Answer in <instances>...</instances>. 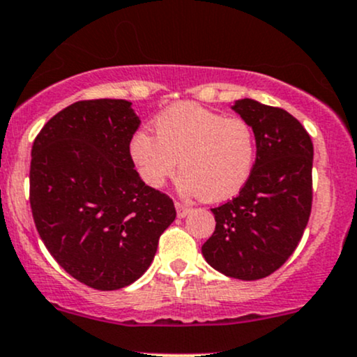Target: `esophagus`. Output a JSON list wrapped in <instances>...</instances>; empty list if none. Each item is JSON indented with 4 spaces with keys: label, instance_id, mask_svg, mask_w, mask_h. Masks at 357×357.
I'll use <instances>...</instances> for the list:
<instances>
[{
    "label": "esophagus",
    "instance_id": "34e87169",
    "mask_svg": "<svg viewBox=\"0 0 357 357\" xmlns=\"http://www.w3.org/2000/svg\"><path fill=\"white\" fill-rule=\"evenodd\" d=\"M175 209H177V218L180 219L185 218V215L190 212V207L183 202H175Z\"/></svg>",
    "mask_w": 357,
    "mask_h": 357
}]
</instances>
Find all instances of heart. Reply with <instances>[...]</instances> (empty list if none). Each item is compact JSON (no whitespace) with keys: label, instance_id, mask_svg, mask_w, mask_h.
<instances>
[{"label":"heart","instance_id":"obj_1","mask_svg":"<svg viewBox=\"0 0 357 357\" xmlns=\"http://www.w3.org/2000/svg\"><path fill=\"white\" fill-rule=\"evenodd\" d=\"M155 133L139 131L130 153L150 187L165 185L180 160V189L218 202L238 194L251 177L256 160L253 128L195 102H178L155 118Z\"/></svg>","mask_w":357,"mask_h":357}]
</instances>
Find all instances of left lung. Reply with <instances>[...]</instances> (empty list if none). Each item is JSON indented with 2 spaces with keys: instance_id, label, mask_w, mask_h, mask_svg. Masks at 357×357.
<instances>
[{
  "instance_id": "left-lung-1",
  "label": "left lung",
  "mask_w": 357,
  "mask_h": 357,
  "mask_svg": "<svg viewBox=\"0 0 357 357\" xmlns=\"http://www.w3.org/2000/svg\"><path fill=\"white\" fill-rule=\"evenodd\" d=\"M232 109L255 131V167L234 199L211 209L215 229L202 255L222 275L259 280L294 255L305 231L314 145L298 119L282 107L241 99Z\"/></svg>"
}]
</instances>
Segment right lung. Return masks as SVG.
I'll return each mask as SVG.
<instances>
[{
  "label": "right lung",
  "mask_w": 357,
  "mask_h": 357,
  "mask_svg": "<svg viewBox=\"0 0 357 357\" xmlns=\"http://www.w3.org/2000/svg\"><path fill=\"white\" fill-rule=\"evenodd\" d=\"M139 118L125 99L77 101L31 146L30 206L55 261L96 290H118L153 261L174 200L139 178L130 143Z\"/></svg>",
  "instance_id": "obj_1"
}]
</instances>
